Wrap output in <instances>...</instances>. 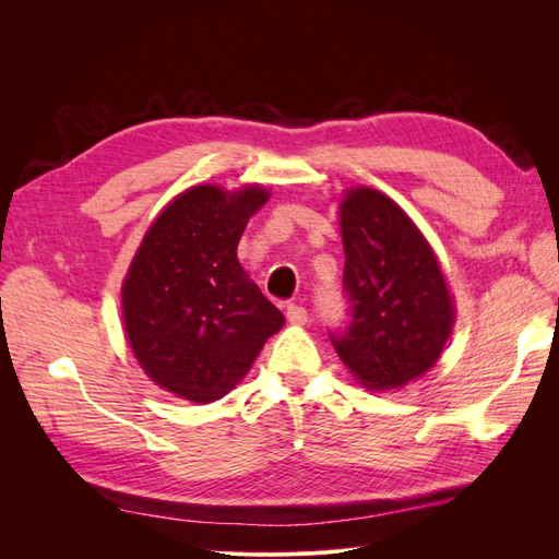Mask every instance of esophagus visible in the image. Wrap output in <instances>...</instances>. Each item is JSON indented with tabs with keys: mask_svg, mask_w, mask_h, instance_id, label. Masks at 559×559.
I'll return each instance as SVG.
<instances>
[{
	"mask_svg": "<svg viewBox=\"0 0 559 559\" xmlns=\"http://www.w3.org/2000/svg\"><path fill=\"white\" fill-rule=\"evenodd\" d=\"M286 319H289L292 324L300 326V324H306V321H308V310L302 306H286Z\"/></svg>",
	"mask_w": 559,
	"mask_h": 559,
	"instance_id": "34e87169",
	"label": "esophagus"
}]
</instances>
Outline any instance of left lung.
I'll return each mask as SVG.
<instances>
[{
  "mask_svg": "<svg viewBox=\"0 0 559 559\" xmlns=\"http://www.w3.org/2000/svg\"><path fill=\"white\" fill-rule=\"evenodd\" d=\"M341 230L349 321L329 333L331 343L364 386H403L436 364L452 331L441 265L411 218L380 191H347Z\"/></svg>",
  "mask_w": 559,
  "mask_h": 559,
  "instance_id": "left-lung-1",
  "label": "left lung"
}]
</instances>
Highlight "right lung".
<instances>
[{"label":"right lung","mask_w":559,"mask_h":559,"mask_svg":"<svg viewBox=\"0 0 559 559\" xmlns=\"http://www.w3.org/2000/svg\"><path fill=\"white\" fill-rule=\"evenodd\" d=\"M267 193L195 186L144 235L123 282L128 343L146 376L193 403L228 394L284 314L238 261L249 216Z\"/></svg>","instance_id":"obj_1"}]
</instances>
